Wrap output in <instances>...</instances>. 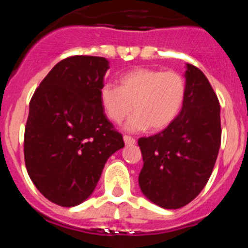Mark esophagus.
I'll return each instance as SVG.
<instances>
[{
	"label": "esophagus",
	"mask_w": 248,
	"mask_h": 248,
	"mask_svg": "<svg viewBox=\"0 0 248 248\" xmlns=\"http://www.w3.org/2000/svg\"><path fill=\"white\" fill-rule=\"evenodd\" d=\"M124 143H125L126 145H134V144L137 143V140L133 137H130V135H124Z\"/></svg>",
	"instance_id": "34e87169"
}]
</instances>
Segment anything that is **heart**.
<instances>
[{"label": "heart", "instance_id": "b5f03b06", "mask_svg": "<svg viewBox=\"0 0 248 248\" xmlns=\"http://www.w3.org/2000/svg\"><path fill=\"white\" fill-rule=\"evenodd\" d=\"M185 97L183 74L155 68H135L120 77L118 88L104 84L99 92L103 109L111 122L120 124L134 109L126 125L131 131L168 128L180 114Z\"/></svg>", "mask_w": 248, "mask_h": 248}]
</instances>
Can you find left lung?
I'll return each instance as SVG.
<instances>
[{
    "instance_id": "8db88e82",
    "label": "left lung",
    "mask_w": 248,
    "mask_h": 248,
    "mask_svg": "<svg viewBox=\"0 0 248 248\" xmlns=\"http://www.w3.org/2000/svg\"><path fill=\"white\" fill-rule=\"evenodd\" d=\"M186 97L176 119L157 134L140 138L144 165L139 185L164 209H180L205 187L221 144L220 103L205 74L187 64Z\"/></svg>"
}]
</instances>
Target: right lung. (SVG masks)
Listing matches in <instances>:
<instances>
[{"instance_id": "obj_1", "label": "right lung", "mask_w": 248, "mask_h": 248, "mask_svg": "<svg viewBox=\"0 0 248 248\" xmlns=\"http://www.w3.org/2000/svg\"><path fill=\"white\" fill-rule=\"evenodd\" d=\"M107 58L72 56L57 63L30 102L25 164L38 191L63 207L97 186L108 157L124 146L99 99Z\"/></svg>"}]
</instances>
